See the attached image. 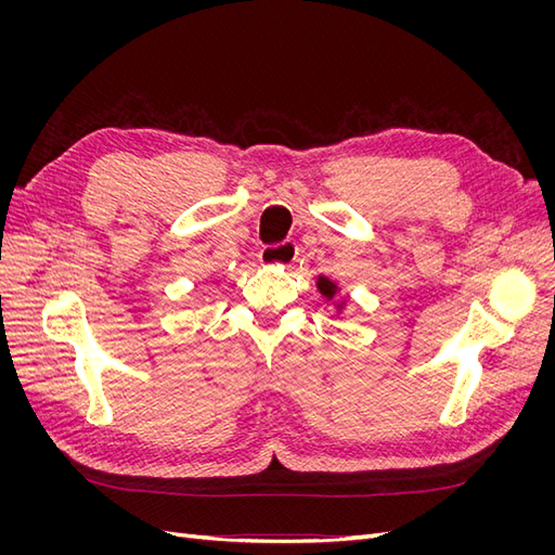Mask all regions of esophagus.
<instances>
[{
  "label": "esophagus",
  "instance_id": "34e87169",
  "mask_svg": "<svg viewBox=\"0 0 555 555\" xmlns=\"http://www.w3.org/2000/svg\"><path fill=\"white\" fill-rule=\"evenodd\" d=\"M296 257V243L284 241L280 245H268L259 251V261L266 266H289Z\"/></svg>",
  "mask_w": 555,
  "mask_h": 555
}]
</instances>
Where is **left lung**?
Wrapping results in <instances>:
<instances>
[{"instance_id":"8db88e82","label":"left lung","mask_w":555,"mask_h":555,"mask_svg":"<svg viewBox=\"0 0 555 555\" xmlns=\"http://www.w3.org/2000/svg\"><path fill=\"white\" fill-rule=\"evenodd\" d=\"M317 287H319V292H322L326 298H333L335 292H338V287H335V284H333L328 278H324V275L317 280Z\"/></svg>"}]
</instances>
